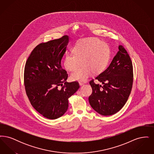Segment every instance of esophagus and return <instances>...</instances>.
<instances>
[{"label": "esophagus", "mask_w": 154, "mask_h": 154, "mask_svg": "<svg viewBox=\"0 0 154 154\" xmlns=\"http://www.w3.org/2000/svg\"><path fill=\"white\" fill-rule=\"evenodd\" d=\"M86 83V82L85 81H79V84H80V86H82V85H83L84 84H85Z\"/></svg>", "instance_id": "1"}]
</instances>
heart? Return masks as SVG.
<instances>
[{
	"label": "heart",
	"mask_w": 154,
	"mask_h": 154,
	"mask_svg": "<svg viewBox=\"0 0 154 154\" xmlns=\"http://www.w3.org/2000/svg\"><path fill=\"white\" fill-rule=\"evenodd\" d=\"M72 53H67L63 66L71 74L73 81H85L92 73L102 72L109 59V48L107 44L96 38H89L77 41L72 48Z\"/></svg>",
	"instance_id": "heart-1"
}]
</instances>
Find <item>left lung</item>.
Returning <instances> with one entry per match:
<instances>
[{
	"label": "left lung",
	"mask_w": 154,
	"mask_h": 154,
	"mask_svg": "<svg viewBox=\"0 0 154 154\" xmlns=\"http://www.w3.org/2000/svg\"><path fill=\"white\" fill-rule=\"evenodd\" d=\"M118 49L110 65L95 77L103 85L96 84L94 79L89 81L92 88V94L88 99L89 104L94 110L104 116L113 115L121 110L132 90V60L122 45H119Z\"/></svg>",
	"instance_id": "1"
}]
</instances>
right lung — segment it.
Instances as JSON below:
<instances>
[{
	"mask_svg": "<svg viewBox=\"0 0 154 154\" xmlns=\"http://www.w3.org/2000/svg\"><path fill=\"white\" fill-rule=\"evenodd\" d=\"M69 37L63 36L37 45L26 62L24 85L33 108L45 118L55 119L68 109V99L80 88L77 81L67 82L61 66Z\"/></svg>",
	"mask_w": 154,
	"mask_h": 154,
	"instance_id": "add662e5",
	"label": "right lung"
}]
</instances>
